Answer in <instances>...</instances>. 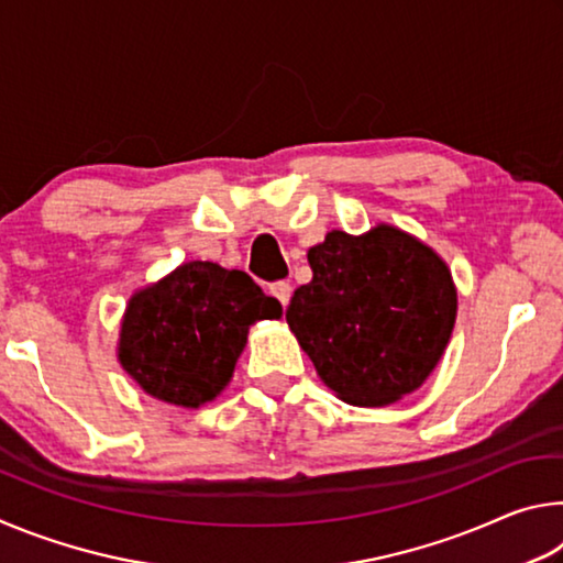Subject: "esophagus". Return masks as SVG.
I'll use <instances>...</instances> for the list:
<instances>
[{"label":"esophagus","mask_w":563,"mask_h":563,"mask_svg":"<svg viewBox=\"0 0 563 563\" xmlns=\"http://www.w3.org/2000/svg\"><path fill=\"white\" fill-rule=\"evenodd\" d=\"M271 295L275 300H278L283 308L285 305L290 302V295H292V288H290V283H285V280H280V283H273L271 285Z\"/></svg>","instance_id":"esophagus-1"}]
</instances>
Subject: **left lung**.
Masks as SVG:
<instances>
[{
  "label": "left lung",
  "instance_id": "1",
  "mask_svg": "<svg viewBox=\"0 0 563 563\" xmlns=\"http://www.w3.org/2000/svg\"><path fill=\"white\" fill-rule=\"evenodd\" d=\"M312 280L285 320L332 393L383 407L430 377L450 342L456 290L432 247L393 225L332 231L308 253Z\"/></svg>",
  "mask_w": 563,
  "mask_h": 563
}]
</instances>
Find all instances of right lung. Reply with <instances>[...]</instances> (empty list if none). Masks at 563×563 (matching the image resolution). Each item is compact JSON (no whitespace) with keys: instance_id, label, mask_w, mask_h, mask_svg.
Listing matches in <instances>:
<instances>
[{"instance_id":"right-lung-1","label":"right lung","mask_w":563,"mask_h":563,"mask_svg":"<svg viewBox=\"0 0 563 563\" xmlns=\"http://www.w3.org/2000/svg\"><path fill=\"white\" fill-rule=\"evenodd\" d=\"M280 316V302L247 273L190 261L133 295L121 325L119 360L148 395L198 407L228 385L247 328Z\"/></svg>"}]
</instances>
